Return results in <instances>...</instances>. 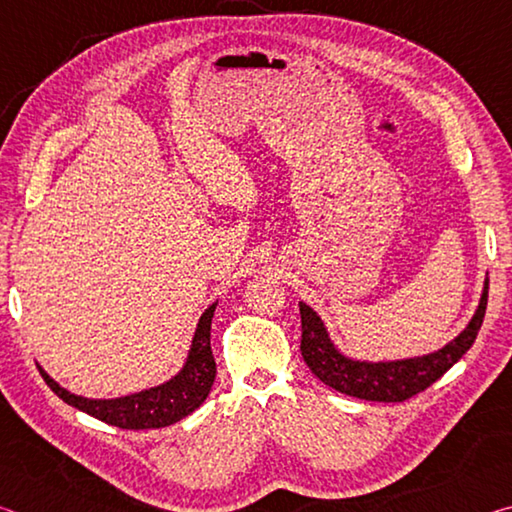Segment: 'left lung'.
<instances>
[{
  "instance_id": "left-lung-1",
  "label": "left lung",
  "mask_w": 512,
  "mask_h": 512,
  "mask_svg": "<svg viewBox=\"0 0 512 512\" xmlns=\"http://www.w3.org/2000/svg\"><path fill=\"white\" fill-rule=\"evenodd\" d=\"M485 305H488V277L483 282L479 307H476L470 323L443 348L422 354V357L363 361L341 352L339 345L329 336L323 318L307 302H300V352L309 370L334 391L370 402H404L443 377L472 348L483 323Z\"/></svg>"
}]
</instances>
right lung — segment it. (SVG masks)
Masks as SVG:
<instances>
[{"mask_svg": "<svg viewBox=\"0 0 512 512\" xmlns=\"http://www.w3.org/2000/svg\"><path fill=\"white\" fill-rule=\"evenodd\" d=\"M216 302L203 311L198 318L196 332L189 345L187 359L176 375L162 381L158 386L144 388L131 395L108 397V400H97V397H83L67 391L58 384L54 377L47 375V370L38 366L42 379L54 391L60 400L67 402L74 409L92 415L101 422H108L119 429H160L169 424L183 420L185 415L194 413L198 406L210 395L216 363L210 348V329L214 318Z\"/></svg>", "mask_w": 512, "mask_h": 512, "instance_id": "obj_1", "label": "right lung"}]
</instances>
